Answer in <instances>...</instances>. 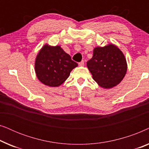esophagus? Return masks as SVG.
<instances>
[{"label": "esophagus", "mask_w": 149, "mask_h": 149, "mask_svg": "<svg viewBox=\"0 0 149 149\" xmlns=\"http://www.w3.org/2000/svg\"><path fill=\"white\" fill-rule=\"evenodd\" d=\"M84 64H85V62H84V61H83V60L81 61V62L79 63V65L80 66H84Z\"/></svg>", "instance_id": "esophagus-1"}]
</instances>
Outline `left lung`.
<instances>
[{
	"label": "left lung",
	"mask_w": 149,
	"mask_h": 149,
	"mask_svg": "<svg viewBox=\"0 0 149 149\" xmlns=\"http://www.w3.org/2000/svg\"><path fill=\"white\" fill-rule=\"evenodd\" d=\"M87 66L93 80L104 89L113 88L119 84L127 69L123 52L112 43L95 47L92 58L87 62Z\"/></svg>",
	"instance_id": "8db88e82"
}]
</instances>
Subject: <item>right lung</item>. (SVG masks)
Instances as JSON below:
<instances>
[{"label":"right lung","mask_w":149,"mask_h":149,"mask_svg":"<svg viewBox=\"0 0 149 149\" xmlns=\"http://www.w3.org/2000/svg\"><path fill=\"white\" fill-rule=\"evenodd\" d=\"M77 66V63L71 60L60 46L45 44L36 56L34 70L38 79L44 85L58 87Z\"/></svg>","instance_id":"right-lung-1"}]
</instances>
